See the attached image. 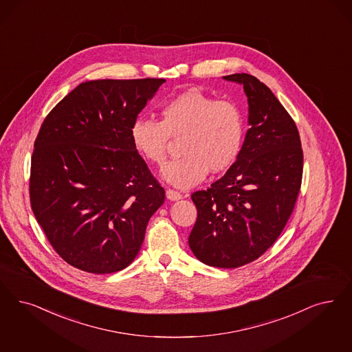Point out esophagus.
I'll list each match as a JSON object with an SVG mask.
<instances>
[{"instance_id":"34e87169","label":"esophagus","mask_w":352,"mask_h":352,"mask_svg":"<svg viewBox=\"0 0 352 352\" xmlns=\"http://www.w3.org/2000/svg\"><path fill=\"white\" fill-rule=\"evenodd\" d=\"M166 197L171 200V201H175V200H179V199H182V194H179L178 191H174V190H166Z\"/></svg>"}]
</instances>
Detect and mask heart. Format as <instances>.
I'll return each instance as SVG.
<instances>
[{
  "label": "heart",
  "instance_id": "1",
  "mask_svg": "<svg viewBox=\"0 0 352 352\" xmlns=\"http://www.w3.org/2000/svg\"><path fill=\"white\" fill-rule=\"evenodd\" d=\"M182 157L161 169L162 178L178 188L201 182L210 170L230 169L242 152L244 121L239 107L230 100H216L200 89H187L161 107V121L138 118L131 139L138 152L152 164H162L170 136H182Z\"/></svg>",
  "mask_w": 352,
  "mask_h": 352
}]
</instances>
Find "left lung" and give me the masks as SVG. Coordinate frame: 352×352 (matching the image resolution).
Returning <instances> with one entry per match:
<instances>
[{
    "mask_svg": "<svg viewBox=\"0 0 352 352\" xmlns=\"http://www.w3.org/2000/svg\"><path fill=\"white\" fill-rule=\"evenodd\" d=\"M225 80L243 85L248 124L236 162L209 188L191 199L197 219L188 236L194 255L209 267H242L277 241L302 186L303 149L287 110L250 74Z\"/></svg>",
    "mask_w": 352,
    "mask_h": 352,
    "instance_id": "8db88e82",
    "label": "left lung"
}]
</instances>
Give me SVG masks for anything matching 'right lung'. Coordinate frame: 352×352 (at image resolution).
I'll return each mask as SVG.
<instances>
[{
  "label": "right lung",
  "instance_id": "right-lung-1",
  "mask_svg": "<svg viewBox=\"0 0 352 352\" xmlns=\"http://www.w3.org/2000/svg\"><path fill=\"white\" fill-rule=\"evenodd\" d=\"M165 79L89 80L50 110L31 157L30 200L62 258L109 274L129 267L165 191L138 153L131 126Z\"/></svg>",
  "mask_w": 352,
  "mask_h": 352
}]
</instances>
